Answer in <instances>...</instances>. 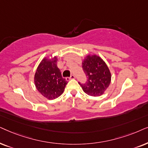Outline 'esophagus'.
Returning a JSON list of instances; mask_svg holds the SVG:
<instances>
[{
    "mask_svg": "<svg viewBox=\"0 0 148 148\" xmlns=\"http://www.w3.org/2000/svg\"><path fill=\"white\" fill-rule=\"evenodd\" d=\"M74 78H75V76H74V75H72V76H70V77L66 78V80H70V79H74Z\"/></svg>",
    "mask_w": 148,
    "mask_h": 148,
    "instance_id": "34e87169",
    "label": "esophagus"
}]
</instances>
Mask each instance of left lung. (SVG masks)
Instances as JSON below:
<instances>
[{"label":"left lung","instance_id":"1","mask_svg":"<svg viewBox=\"0 0 148 148\" xmlns=\"http://www.w3.org/2000/svg\"><path fill=\"white\" fill-rule=\"evenodd\" d=\"M87 81L79 84L83 91L92 97H99L107 90L111 82V72L101 57L88 54L82 62Z\"/></svg>","mask_w":148,"mask_h":148}]
</instances>
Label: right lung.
Returning <instances> with one entry per match:
<instances>
[{"label": "right lung", "instance_id": "1", "mask_svg": "<svg viewBox=\"0 0 148 148\" xmlns=\"http://www.w3.org/2000/svg\"><path fill=\"white\" fill-rule=\"evenodd\" d=\"M57 56L45 57L38 66L34 74L36 89L47 99H54L62 95L68 84L57 66Z\"/></svg>", "mask_w": 148, "mask_h": 148}]
</instances>
